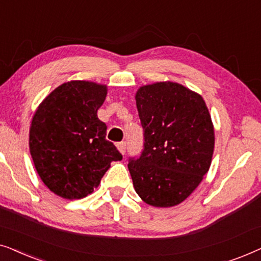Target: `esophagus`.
<instances>
[{
	"mask_svg": "<svg viewBox=\"0 0 261 261\" xmlns=\"http://www.w3.org/2000/svg\"><path fill=\"white\" fill-rule=\"evenodd\" d=\"M116 147H117V149H119V151L122 153V154H124V153H126V148H127V145H126V142H117L116 144Z\"/></svg>",
	"mask_w": 261,
	"mask_h": 261,
	"instance_id": "1",
	"label": "esophagus"
}]
</instances>
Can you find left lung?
I'll return each mask as SVG.
<instances>
[{
    "label": "left lung",
    "mask_w": 261,
    "mask_h": 261,
    "mask_svg": "<svg viewBox=\"0 0 261 261\" xmlns=\"http://www.w3.org/2000/svg\"><path fill=\"white\" fill-rule=\"evenodd\" d=\"M144 128V151L129 159L137 194L158 208L190 196L212 164L215 132L208 107L197 92L174 82L144 85L135 94Z\"/></svg>",
    "instance_id": "8db88e82"
}]
</instances>
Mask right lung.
<instances>
[{"mask_svg": "<svg viewBox=\"0 0 261 261\" xmlns=\"http://www.w3.org/2000/svg\"><path fill=\"white\" fill-rule=\"evenodd\" d=\"M107 91L105 84L66 82L35 110L30 128L32 159L44 184L60 197H87L110 163L122 159L97 117Z\"/></svg>", "mask_w": 261, "mask_h": 261, "instance_id": "right-lung-1", "label": "right lung"}]
</instances>
